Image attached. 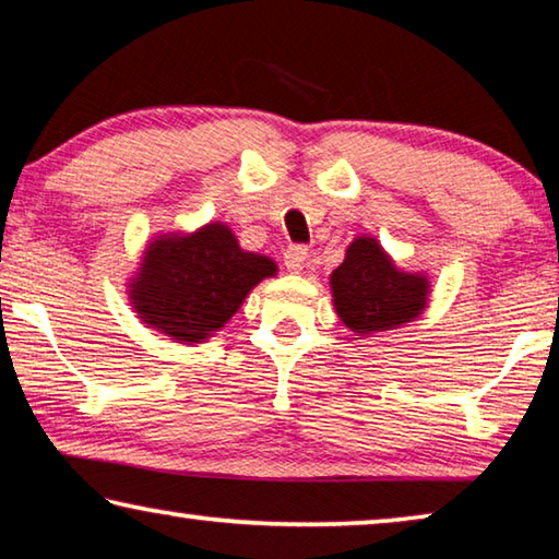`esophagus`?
<instances>
[{
    "instance_id": "obj_1",
    "label": "esophagus",
    "mask_w": 559,
    "mask_h": 559,
    "mask_svg": "<svg viewBox=\"0 0 559 559\" xmlns=\"http://www.w3.org/2000/svg\"><path fill=\"white\" fill-rule=\"evenodd\" d=\"M306 261H308L306 246L293 243L286 251H283V266H286L290 273H300L302 269H306Z\"/></svg>"
}]
</instances>
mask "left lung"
I'll use <instances>...</instances> for the list:
<instances>
[{
  "mask_svg": "<svg viewBox=\"0 0 559 559\" xmlns=\"http://www.w3.org/2000/svg\"><path fill=\"white\" fill-rule=\"evenodd\" d=\"M337 316L359 335L392 330L414 320L427 302V278L394 269L380 243L359 236L333 271Z\"/></svg>",
  "mask_w": 559,
  "mask_h": 559,
  "instance_id": "obj_1",
  "label": "left lung"
}]
</instances>
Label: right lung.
<instances>
[{"label":"right lung","mask_w":559,"mask_h":559,"mask_svg":"<svg viewBox=\"0 0 559 559\" xmlns=\"http://www.w3.org/2000/svg\"><path fill=\"white\" fill-rule=\"evenodd\" d=\"M273 273L271 259L241 251L226 226L210 224L192 236L150 243L130 296L147 325L179 343H202Z\"/></svg>","instance_id":"1"}]
</instances>
